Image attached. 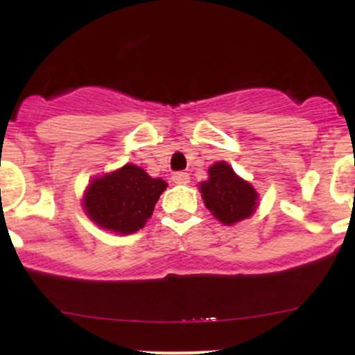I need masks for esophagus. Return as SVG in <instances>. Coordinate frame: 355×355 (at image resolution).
<instances>
[{
  "label": "esophagus",
  "instance_id": "1",
  "mask_svg": "<svg viewBox=\"0 0 355 355\" xmlns=\"http://www.w3.org/2000/svg\"><path fill=\"white\" fill-rule=\"evenodd\" d=\"M172 180H173V183H177V185H187V183L190 182V175L185 172H177V173H173Z\"/></svg>",
  "mask_w": 355,
  "mask_h": 355
}]
</instances>
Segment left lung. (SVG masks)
I'll return each instance as SVG.
<instances>
[{
    "label": "left lung",
    "mask_w": 355,
    "mask_h": 355,
    "mask_svg": "<svg viewBox=\"0 0 355 355\" xmlns=\"http://www.w3.org/2000/svg\"><path fill=\"white\" fill-rule=\"evenodd\" d=\"M203 203L223 225L250 218L259 207V193L252 183L234 172L227 162L209 166V178L198 183Z\"/></svg>",
    "instance_id": "8db88e82"
}]
</instances>
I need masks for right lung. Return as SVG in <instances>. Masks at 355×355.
<instances>
[{"label":"right lung","mask_w":355,"mask_h":355,"mask_svg":"<svg viewBox=\"0 0 355 355\" xmlns=\"http://www.w3.org/2000/svg\"><path fill=\"white\" fill-rule=\"evenodd\" d=\"M166 187L168 183L152 178L141 166L126 164L93 178L85 190L81 205L100 229L130 235L144 229Z\"/></svg>","instance_id":"1"}]
</instances>
